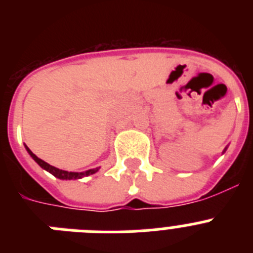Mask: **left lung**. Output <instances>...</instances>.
I'll use <instances>...</instances> for the list:
<instances>
[{"label":"left lung","instance_id":"obj_1","mask_svg":"<svg viewBox=\"0 0 253 253\" xmlns=\"http://www.w3.org/2000/svg\"><path fill=\"white\" fill-rule=\"evenodd\" d=\"M225 151H227V148H225V149H224V151H223V153H224V152H225Z\"/></svg>","mask_w":253,"mask_h":253}]
</instances>
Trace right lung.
<instances>
[{
    "label": "right lung",
    "instance_id": "right-lung-1",
    "mask_svg": "<svg viewBox=\"0 0 253 253\" xmlns=\"http://www.w3.org/2000/svg\"><path fill=\"white\" fill-rule=\"evenodd\" d=\"M25 148H26V151H28V153L31 156V158H33V160H34L35 162H37L38 165L42 167V169H45V171H48L49 173H51V175L54 176V177L60 178V180H78V178H82V177H86V176L93 175V173H96V172L99 171V167L87 169V171H84V172H69V171H64V169H59L54 166H50V165H49V163H46L45 161L38 158L37 156H35V154L33 153V152H31L26 146H25Z\"/></svg>",
    "mask_w": 253,
    "mask_h": 253
}]
</instances>
